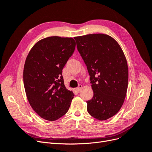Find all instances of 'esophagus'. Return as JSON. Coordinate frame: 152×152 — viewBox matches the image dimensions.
I'll list each match as a JSON object with an SVG mask.
<instances>
[{"label": "esophagus", "instance_id": "34e87169", "mask_svg": "<svg viewBox=\"0 0 152 152\" xmlns=\"http://www.w3.org/2000/svg\"><path fill=\"white\" fill-rule=\"evenodd\" d=\"M82 88V86L81 84H80V85H79V86H78V87H77V88L75 89V90H76L77 92H79V91H80V90Z\"/></svg>", "mask_w": 152, "mask_h": 152}]
</instances>
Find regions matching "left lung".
Wrapping results in <instances>:
<instances>
[{
  "label": "left lung",
  "instance_id": "left-lung-1",
  "mask_svg": "<svg viewBox=\"0 0 152 152\" xmlns=\"http://www.w3.org/2000/svg\"><path fill=\"white\" fill-rule=\"evenodd\" d=\"M77 49L87 66L94 96L87 102L92 117L105 121L116 115L125 100L128 66L120 45L103 34L75 37Z\"/></svg>",
  "mask_w": 152,
  "mask_h": 152
}]
</instances>
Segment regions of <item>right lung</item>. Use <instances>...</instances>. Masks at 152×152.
Here are the masks:
<instances>
[{
    "mask_svg": "<svg viewBox=\"0 0 152 152\" xmlns=\"http://www.w3.org/2000/svg\"><path fill=\"white\" fill-rule=\"evenodd\" d=\"M71 37H49L37 42L26 57L23 83L27 99L44 119L54 121L65 115L74 96L64 84L62 70L75 48Z\"/></svg>",
    "mask_w": 152,
    "mask_h": 152,
    "instance_id": "1",
    "label": "right lung"
}]
</instances>
